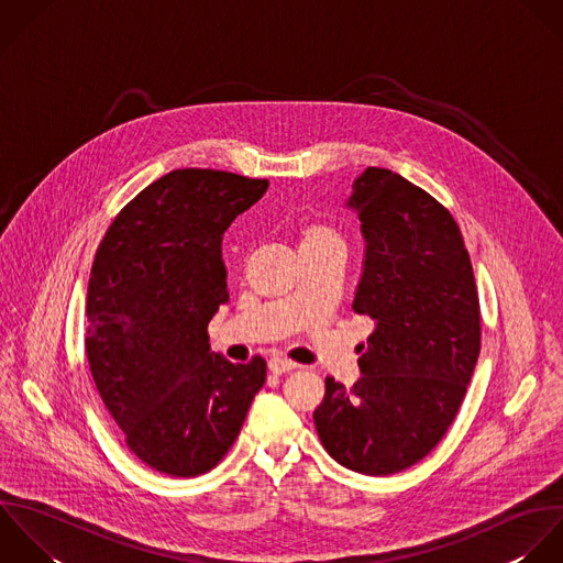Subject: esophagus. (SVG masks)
Segmentation results:
<instances>
[{
  "label": "esophagus",
  "mask_w": 563,
  "mask_h": 563,
  "mask_svg": "<svg viewBox=\"0 0 563 563\" xmlns=\"http://www.w3.org/2000/svg\"><path fill=\"white\" fill-rule=\"evenodd\" d=\"M296 368H298V364L291 362V360H285V357H278V355L269 360V371L274 375H283V373H289V371H296Z\"/></svg>",
  "instance_id": "esophagus-1"
}]
</instances>
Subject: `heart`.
I'll use <instances>...</instances> for the list:
<instances>
[{"instance_id":"heart-1","label":"heart","mask_w":563,"mask_h":563,"mask_svg":"<svg viewBox=\"0 0 563 563\" xmlns=\"http://www.w3.org/2000/svg\"><path fill=\"white\" fill-rule=\"evenodd\" d=\"M300 252H316V250H346L344 234L324 221H309L300 228Z\"/></svg>"}]
</instances>
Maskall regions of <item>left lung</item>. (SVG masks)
<instances>
[{"instance_id":"8db88e82","label":"left lung","mask_w":563,"mask_h":563,"mask_svg":"<svg viewBox=\"0 0 563 563\" xmlns=\"http://www.w3.org/2000/svg\"><path fill=\"white\" fill-rule=\"evenodd\" d=\"M349 206L366 239L353 309L375 331L362 377H327L313 421L340 465L388 476L426 459L459 415L481 353L478 289L459 223L423 188L368 166Z\"/></svg>"}]
</instances>
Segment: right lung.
I'll return each instance as SVG.
<instances>
[{"instance_id": "right-lung-1", "label": "right lung", "mask_w": 563, "mask_h": 563, "mask_svg": "<svg viewBox=\"0 0 563 563\" xmlns=\"http://www.w3.org/2000/svg\"><path fill=\"white\" fill-rule=\"evenodd\" d=\"M267 179L177 168L107 228L87 287L85 353L126 448L151 470L192 478L236 441L267 364L210 353L208 322L228 302L221 241Z\"/></svg>"}]
</instances>
